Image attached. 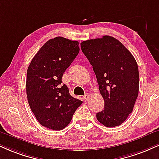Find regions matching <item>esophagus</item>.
Returning <instances> with one entry per match:
<instances>
[{
  "mask_svg": "<svg viewBox=\"0 0 159 159\" xmlns=\"http://www.w3.org/2000/svg\"><path fill=\"white\" fill-rule=\"evenodd\" d=\"M89 95L87 93V94H86L84 96V100L85 101H87L88 99H89Z\"/></svg>",
  "mask_w": 159,
  "mask_h": 159,
  "instance_id": "esophagus-1",
  "label": "esophagus"
}]
</instances>
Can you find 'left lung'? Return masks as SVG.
Instances as JSON below:
<instances>
[{
    "instance_id": "left-lung-1",
    "label": "left lung",
    "mask_w": 159,
    "mask_h": 159,
    "mask_svg": "<svg viewBox=\"0 0 159 159\" xmlns=\"http://www.w3.org/2000/svg\"><path fill=\"white\" fill-rule=\"evenodd\" d=\"M96 75L104 108L96 114L107 127L119 126L133 112L139 89V68L131 52L112 36L81 43Z\"/></svg>"
}]
</instances>
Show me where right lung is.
Wrapping results in <instances>:
<instances>
[{
  "label": "right lung",
  "mask_w": 159,
  "mask_h": 159,
  "mask_svg": "<svg viewBox=\"0 0 159 159\" xmlns=\"http://www.w3.org/2000/svg\"><path fill=\"white\" fill-rule=\"evenodd\" d=\"M78 42L63 37L47 41L30 63L26 72L29 105L38 121L53 130H61L71 121L82 101L71 96L62 84L65 70L79 52Z\"/></svg>",
  "instance_id": "1"
}]
</instances>
